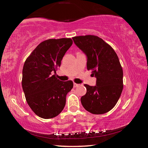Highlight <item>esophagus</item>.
<instances>
[{
  "label": "esophagus",
  "instance_id": "obj_1",
  "mask_svg": "<svg viewBox=\"0 0 148 148\" xmlns=\"http://www.w3.org/2000/svg\"><path fill=\"white\" fill-rule=\"evenodd\" d=\"M79 86V84H76V83H74V87H76Z\"/></svg>",
  "mask_w": 148,
  "mask_h": 148
}]
</instances>
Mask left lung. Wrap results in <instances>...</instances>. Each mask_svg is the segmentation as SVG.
Returning a JSON list of instances; mask_svg holds the SVG:
<instances>
[{
	"label": "left lung",
	"instance_id": "obj_1",
	"mask_svg": "<svg viewBox=\"0 0 148 148\" xmlns=\"http://www.w3.org/2000/svg\"><path fill=\"white\" fill-rule=\"evenodd\" d=\"M75 44L86 55L87 69L96 77V86L85 84L86 94L82 97V106L93 114L109 112L118 101L123 88L122 67L114 49L94 35L75 36Z\"/></svg>",
	"mask_w": 148,
	"mask_h": 148
}]
</instances>
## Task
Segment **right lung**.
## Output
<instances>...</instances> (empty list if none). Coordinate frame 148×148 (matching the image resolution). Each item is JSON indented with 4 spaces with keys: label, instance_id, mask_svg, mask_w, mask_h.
Wrapping results in <instances>:
<instances>
[{
    "label": "right lung",
    "instance_id": "obj_1",
    "mask_svg": "<svg viewBox=\"0 0 148 148\" xmlns=\"http://www.w3.org/2000/svg\"><path fill=\"white\" fill-rule=\"evenodd\" d=\"M72 44L71 38L46 40L25 62L22 76L25 96L31 110L42 118L58 116L66 104L67 93L73 87L71 80L60 81L53 75Z\"/></svg>",
    "mask_w": 148,
    "mask_h": 148
}]
</instances>
